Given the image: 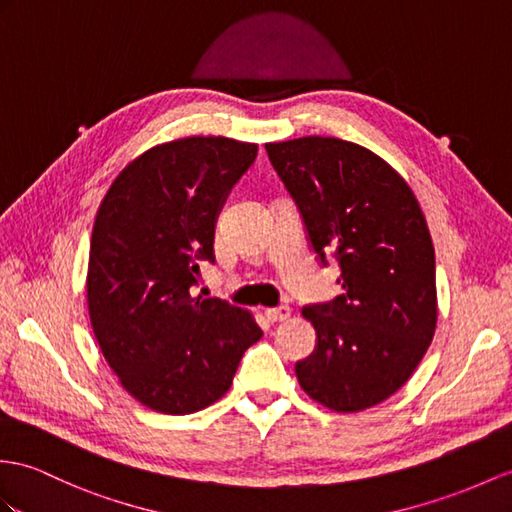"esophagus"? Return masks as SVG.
<instances>
[{"instance_id":"esophagus-1","label":"esophagus","mask_w":512,"mask_h":512,"mask_svg":"<svg viewBox=\"0 0 512 512\" xmlns=\"http://www.w3.org/2000/svg\"><path fill=\"white\" fill-rule=\"evenodd\" d=\"M265 317L271 323H278V321H286L291 317V308L289 306H276V308H267L265 310Z\"/></svg>"}]
</instances>
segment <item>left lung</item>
Instances as JSON below:
<instances>
[{"label": "left lung", "instance_id": "8db88e82", "mask_svg": "<svg viewBox=\"0 0 512 512\" xmlns=\"http://www.w3.org/2000/svg\"><path fill=\"white\" fill-rule=\"evenodd\" d=\"M321 265L339 260L343 295L304 306L317 347L295 365L315 402L358 413L421 363L436 328L434 245L415 193L389 162L334 136L267 143Z\"/></svg>", "mask_w": 512, "mask_h": 512}]
</instances>
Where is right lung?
I'll return each mask as SVG.
<instances>
[{"label":"right lung","instance_id":"right-lung-1","mask_svg":"<svg viewBox=\"0 0 512 512\" xmlns=\"http://www.w3.org/2000/svg\"><path fill=\"white\" fill-rule=\"evenodd\" d=\"M258 145L189 136L134 158L99 204L86 302L106 363L134 400L191 415L228 393L263 330L252 313L193 295L215 263V223Z\"/></svg>","mask_w":512,"mask_h":512}]
</instances>
